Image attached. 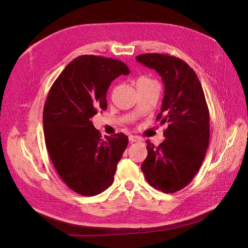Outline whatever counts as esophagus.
I'll return each mask as SVG.
<instances>
[{
	"instance_id": "obj_1",
	"label": "esophagus",
	"mask_w": 248,
	"mask_h": 248,
	"mask_svg": "<svg viewBox=\"0 0 248 248\" xmlns=\"http://www.w3.org/2000/svg\"><path fill=\"white\" fill-rule=\"evenodd\" d=\"M128 140H129V142H140L141 141V139H140L139 137H136V136H129L128 137Z\"/></svg>"
}]
</instances>
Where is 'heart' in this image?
<instances>
[{"instance_id":"b5f03b06","label":"heart","mask_w":248,"mask_h":248,"mask_svg":"<svg viewBox=\"0 0 248 248\" xmlns=\"http://www.w3.org/2000/svg\"><path fill=\"white\" fill-rule=\"evenodd\" d=\"M155 82L154 80H152L151 78H148L146 77H140L138 78L137 80V85H142V84H153Z\"/></svg>"}]
</instances>
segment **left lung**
Wrapping results in <instances>:
<instances>
[{
    "label": "left lung",
    "instance_id": "obj_1",
    "mask_svg": "<svg viewBox=\"0 0 248 248\" xmlns=\"http://www.w3.org/2000/svg\"><path fill=\"white\" fill-rule=\"evenodd\" d=\"M136 60L161 77L164 95L156 120L169 124L158 146L146 140L141 170L153 187L172 193L190 183L204 159L209 143L205 96L195 72L183 60L163 54H143Z\"/></svg>",
    "mask_w": 248,
    "mask_h": 248
}]
</instances>
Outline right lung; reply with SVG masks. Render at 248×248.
<instances>
[{
    "label": "right lung",
    "instance_id": "obj_1",
    "mask_svg": "<svg viewBox=\"0 0 248 248\" xmlns=\"http://www.w3.org/2000/svg\"><path fill=\"white\" fill-rule=\"evenodd\" d=\"M129 73L119 60L80 56L64 68L46 96L43 124L47 153L63 183L81 195L100 194L111 186L127 146L122 133L103 140L91 119L107 109L110 82Z\"/></svg>",
    "mask_w": 248,
    "mask_h": 248
}]
</instances>
